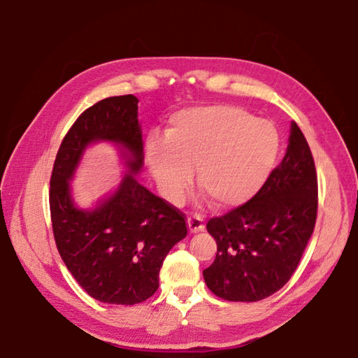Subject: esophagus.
Listing matches in <instances>:
<instances>
[{
  "instance_id": "esophagus-1",
  "label": "esophagus",
  "mask_w": 358,
  "mask_h": 358,
  "mask_svg": "<svg viewBox=\"0 0 358 358\" xmlns=\"http://www.w3.org/2000/svg\"><path fill=\"white\" fill-rule=\"evenodd\" d=\"M187 226H189V231L192 234H196L204 229V223H203V218L200 215H192L187 218Z\"/></svg>"
}]
</instances>
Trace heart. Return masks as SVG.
<instances>
[{"label": "heart", "mask_w": 358, "mask_h": 358, "mask_svg": "<svg viewBox=\"0 0 358 358\" xmlns=\"http://www.w3.org/2000/svg\"><path fill=\"white\" fill-rule=\"evenodd\" d=\"M280 154L271 121L234 106H201L173 113L166 138L152 134L146 159L167 199L180 200L192 180L217 208L246 203L260 191Z\"/></svg>", "instance_id": "1"}]
</instances>
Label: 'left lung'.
<instances>
[{"mask_svg":"<svg viewBox=\"0 0 358 358\" xmlns=\"http://www.w3.org/2000/svg\"><path fill=\"white\" fill-rule=\"evenodd\" d=\"M318 208L313 152L295 123L285 158L260 191L241 206L210 218L206 229L217 241L215 260L204 281L227 301H260L292 277L310 235Z\"/></svg>","mask_w":358,"mask_h":358,"instance_id":"left-lung-1","label":"left lung"}]
</instances>
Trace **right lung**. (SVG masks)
Masks as SVG:
<instances>
[{
    "label": "right lung",
    "instance_id": "add662e5",
    "mask_svg": "<svg viewBox=\"0 0 358 358\" xmlns=\"http://www.w3.org/2000/svg\"><path fill=\"white\" fill-rule=\"evenodd\" d=\"M94 141L120 143L127 150L129 173L100 207L81 211L70 199L69 180ZM143 158L138 100L109 96L72 124L50 175L49 206L58 252L78 285L109 305H136L154 295L167 252L187 235L183 212L135 178Z\"/></svg>",
    "mask_w": 358,
    "mask_h": 358
}]
</instances>
